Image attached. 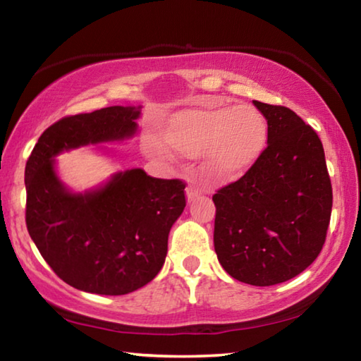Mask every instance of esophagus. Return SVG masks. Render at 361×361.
I'll return each mask as SVG.
<instances>
[{"mask_svg": "<svg viewBox=\"0 0 361 361\" xmlns=\"http://www.w3.org/2000/svg\"><path fill=\"white\" fill-rule=\"evenodd\" d=\"M200 189L199 188H195V186H188L186 188V197H188V202H192V200L197 197V195H200Z\"/></svg>", "mask_w": 361, "mask_h": 361, "instance_id": "1", "label": "esophagus"}]
</instances>
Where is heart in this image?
<instances>
[{
  "mask_svg": "<svg viewBox=\"0 0 361 361\" xmlns=\"http://www.w3.org/2000/svg\"><path fill=\"white\" fill-rule=\"evenodd\" d=\"M166 140L185 156L204 152L205 173L216 181H228L245 172L264 149L267 122L252 105L209 103L173 114Z\"/></svg>",
  "mask_w": 361,
  "mask_h": 361,
  "instance_id": "heart-1",
  "label": "heart"
}]
</instances>
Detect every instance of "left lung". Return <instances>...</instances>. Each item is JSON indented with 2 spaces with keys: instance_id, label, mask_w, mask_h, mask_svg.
I'll list each match as a JSON object with an SVG mask.
<instances>
[{
  "instance_id": "1",
  "label": "left lung",
  "mask_w": 361,
  "mask_h": 361,
  "mask_svg": "<svg viewBox=\"0 0 361 361\" xmlns=\"http://www.w3.org/2000/svg\"><path fill=\"white\" fill-rule=\"evenodd\" d=\"M253 105L267 121V146L242 178L213 195V242L231 277L271 286L296 277L322 252L333 189L312 127L286 106Z\"/></svg>"
}]
</instances>
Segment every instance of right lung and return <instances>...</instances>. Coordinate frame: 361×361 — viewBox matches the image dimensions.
Masks as SVG:
<instances>
[{"instance_id":"1","label":"right lung","mask_w":361,"mask_h":361,"mask_svg":"<svg viewBox=\"0 0 361 361\" xmlns=\"http://www.w3.org/2000/svg\"><path fill=\"white\" fill-rule=\"evenodd\" d=\"M138 116L135 106L66 116L42 132L27 161L28 234L73 288L127 295L151 282L166 261L170 228L186 207L185 181L132 169L95 191L73 194L54 169L62 151L132 137Z\"/></svg>"}]
</instances>
